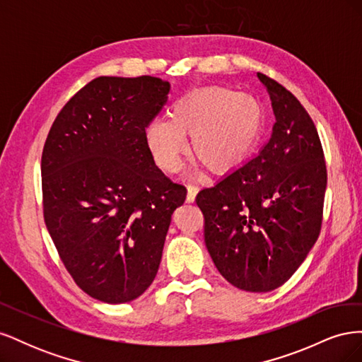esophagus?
<instances>
[{"label": "esophagus", "mask_w": 362, "mask_h": 362, "mask_svg": "<svg viewBox=\"0 0 362 362\" xmlns=\"http://www.w3.org/2000/svg\"><path fill=\"white\" fill-rule=\"evenodd\" d=\"M198 192H199V189L196 187V185H189V187H187V202H194Z\"/></svg>", "instance_id": "34e87169"}]
</instances>
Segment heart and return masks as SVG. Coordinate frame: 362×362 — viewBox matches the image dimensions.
<instances>
[{"instance_id":"heart-1","label":"heart","mask_w":362,"mask_h":362,"mask_svg":"<svg viewBox=\"0 0 362 362\" xmlns=\"http://www.w3.org/2000/svg\"><path fill=\"white\" fill-rule=\"evenodd\" d=\"M262 127V105L250 93L228 87L194 90L175 104L168 120H154L145 131L146 145L157 166L177 172L185 152L184 137L206 169L225 172L243 161Z\"/></svg>"}]
</instances>
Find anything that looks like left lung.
I'll return each mask as SVG.
<instances>
[{
	"mask_svg": "<svg viewBox=\"0 0 362 362\" xmlns=\"http://www.w3.org/2000/svg\"><path fill=\"white\" fill-rule=\"evenodd\" d=\"M275 124L258 154L196 196L205 246L234 287L267 293L287 282L322 228L326 164L315 125L286 87L258 74Z\"/></svg>",
	"mask_w": 362,
	"mask_h": 362,
	"instance_id": "left-lung-1",
	"label": "left lung"
}]
</instances>
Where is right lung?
Here are the masks:
<instances>
[{
    "mask_svg": "<svg viewBox=\"0 0 362 362\" xmlns=\"http://www.w3.org/2000/svg\"><path fill=\"white\" fill-rule=\"evenodd\" d=\"M169 92L156 76H100L62 108L43 146L48 233L76 286L96 300L125 303L145 293L185 201L145 139Z\"/></svg>",
    "mask_w": 362,
    "mask_h": 362,
    "instance_id": "1",
    "label": "right lung"
}]
</instances>
